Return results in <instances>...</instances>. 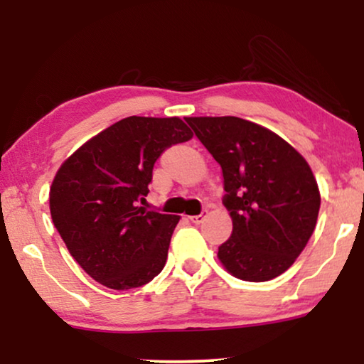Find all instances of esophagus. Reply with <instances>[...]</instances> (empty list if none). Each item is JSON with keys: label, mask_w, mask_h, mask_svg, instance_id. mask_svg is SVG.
<instances>
[{"label": "esophagus", "mask_w": 364, "mask_h": 364, "mask_svg": "<svg viewBox=\"0 0 364 364\" xmlns=\"http://www.w3.org/2000/svg\"><path fill=\"white\" fill-rule=\"evenodd\" d=\"M205 217H207V212H202V213H198V215H191L188 217V220H191L192 223H202L203 220H205Z\"/></svg>", "instance_id": "esophagus-1"}]
</instances>
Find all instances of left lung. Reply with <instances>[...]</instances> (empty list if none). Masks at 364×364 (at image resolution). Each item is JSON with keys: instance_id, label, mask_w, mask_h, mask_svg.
I'll return each mask as SVG.
<instances>
[{"instance_id": "8db88e82", "label": "left lung", "mask_w": 364, "mask_h": 364, "mask_svg": "<svg viewBox=\"0 0 364 364\" xmlns=\"http://www.w3.org/2000/svg\"><path fill=\"white\" fill-rule=\"evenodd\" d=\"M222 167L232 235L218 258L233 277L267 282L288 270L315 230L320 192L310 166L275 132L245 119L186 117Z\"/></svg>"}]
</instances>
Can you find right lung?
Segmentation results:
<instances>
[{"label":"right lung","mask_w":364,"mask_h":364,"mask_svg":"<svg viewBox=\"0 0 364 364\" xmlns=\"http://www.w3.org/2000/svg\"><path fill=\"white\" fill-rule=\"evenodd\" d=\"M192 132L178 117L122 119L79 147L49 192L54 227L94 280L112 290L146 285L162 272L177 215L144 210L152 168Z\"/></svg>","instance_id":"add662e5"}]
</instances>
